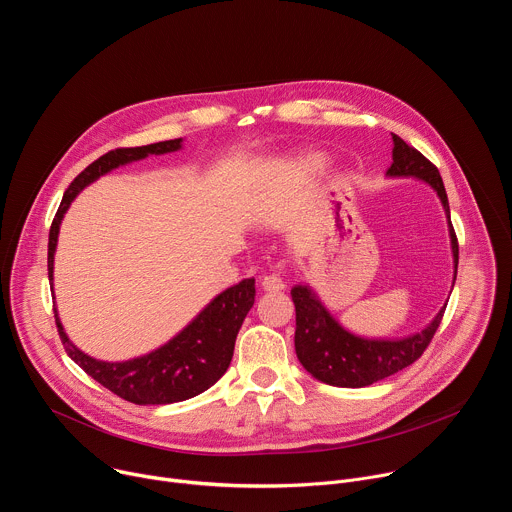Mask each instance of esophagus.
<instances>
[{
	"label": "esophagus",
	"instance_id": "1",
	"mask_svg": "<svg viewBox=\"0 0 512 512\" xmlns=\"http://www.w3.org/2000/svg\"><path fill=\"white\" fill-rule=\"evenodd\" d=\"M283 287H285V281L279 273H269L261 277V289L267 291V294H277V291H281Z\"/></svg>",
	"mask_w": 512,
	"mask_h": 512
}]
</instances>
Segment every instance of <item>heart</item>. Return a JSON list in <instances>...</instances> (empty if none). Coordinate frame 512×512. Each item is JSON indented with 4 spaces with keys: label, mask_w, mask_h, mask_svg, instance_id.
Segmentation results:
<instances>
[{
    "label": "heart",
    "mask_w": 512,
    "mask_h": 512,
    "mask_svg": "<svg viewBox=\"0 0 512 512\" xmlns=\"http://www.w3.org/2000/svg\"><path fill=\"white\" fill-rule=\"evenodd\" d=\"M300 166L306 170V172H316L324 166V158L320 154H306L302 160H300Z\"/></svg>",
    "instance_id": "heart-1"
}]
</instances>
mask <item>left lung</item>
Masks as SVG:
<instances>
[{
  "label": "left lung",
  "mask_w": 512,
  "mask_h": 512,
  "mask_svg": "<svg viewBox=\"0 0 512 512\" xmlns=\"http://www.w3.org/2000/svg\"><path fill=\"white\" fill-rule=\"evenodd\" d=\"M387 176L423 180L440 196L448 216L456 279L458 239L450 221L448 194L440 172L423 154L393 133V164L387 170ZM291 300L296 306V354L302 367L326 385L348 389L369 387L413 364L429 346L446 312V308H442L427 328L407 338L375 340L356 336L342 328L318 300L310 285H296L291 289Z\"/></svg>",
  "instance_id": "obj_1"
}]
</instances>
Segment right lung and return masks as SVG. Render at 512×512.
<instances>
[{
	"mask_svg": "<svg viewBox=\"0 0 512 512\" xmlns=\"http://www.w3.org/2000/svg\"><path fill=\"white\" fill-rule=\"evenodd\" d=\"M182 148V137L158 141L141 148L111 150L93 164H89L62 196L48 237V279H54V251L58 243V231L70 202L77 194L99 180L107 172L148 158L150 154H168ZM255 304V279H243L237 285L218 294L180 334L168 340L164 346L123 362L97 360L79 350L66 336L58 312L54 310L56 328L60 340L79 367L101 383L117 397L135 405H168L186 401L210 389L221 379L233 358L235 340L241 324Z\"/></svg>",
	"mask_w": 512,
	"mask_h": 512,
	"instance_id": "right-lung-1",
	"label": "right lung"
}]
</instances>
